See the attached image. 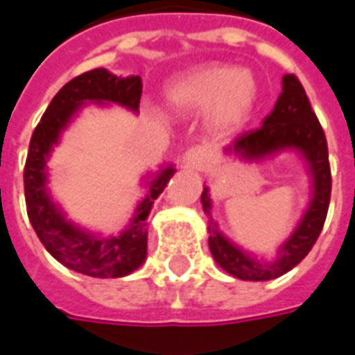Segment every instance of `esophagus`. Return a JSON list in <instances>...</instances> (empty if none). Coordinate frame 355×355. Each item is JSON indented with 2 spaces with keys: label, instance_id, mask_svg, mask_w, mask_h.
Segmentation results:
<instances>
[{
  "label": "esophagus",
  "instance_id": "esophagus-1",
  "mask_svg": "<svg viewBox=\"0 0 355 355\" xmlns=\"http://www.w3.org/2000/svg\"><path fill=\"white\" fill-rule=\"evenodd\" d=\"M212 157H214V154H212V150L209 146H191L190 150L186 152L184 162L188 167L203 171L207 165L211 164Z\"/></svg>",
  "mask_w": 355,
  "mask_h": 355
}]
</instances>
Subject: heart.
<instances>
[{
  "mask_svg": "<svg viewBox=\"0 0 355 355\" xmlns=\"http://www.w3.org/2000/svg\"><path fill=\"white\" fill-rule=\"evenodd\" d=\"M167 97L182 111H205L211 107V124L216 130H237L248 120L256 84L250 75L230 65H205L169 84Z\"/></svg>",
  "mask_w": 355,
  "mask_h": 355,
  "instance_id": "heart-1",
  "label": "heart"
}]
</instances>
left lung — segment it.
Here are the masks:
<instances>
[{"label": "left lung", "instance_id": "obj_1", "mask_svg": "<svg viewBox=\"0 0 355 355\" xmlns=\"http://www.w3.org/2000/svg\"><path fill=\"white\" fill-rule=\"evenodd\" d=\"M282 94L269 116L263 120V125L258 130L246 131L239 135L227 152L244 159H259L284 148H297L309 164L314 178V199L309 211L301 220L295 233L288 239V243L280 248V258L271 265H261L250 256L235 248L218 231L212 230L209 237L212 258L216 263L233 277L241 280H271L291 271L301 259L312 250V246L320 237L324 227L329 199H331V167H329V152L327 141L316 114L312 111L311 101L304 94L303 84L295 75H284ZM201 203L205 212L211 211L209 190L201 193Z\"/></svg>", "mask_w": 355, "mask_h": 355}]
</instances>
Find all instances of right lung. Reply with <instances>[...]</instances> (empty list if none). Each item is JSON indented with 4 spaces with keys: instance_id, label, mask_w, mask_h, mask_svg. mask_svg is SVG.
Listing matches in <instances>:
<instances>
[{
    "instance_id": "obj_1",
    "label": "right lung",
    "mask_w": 355,
    "mask_h": 355,
    "mask_svg": "<svg viewBox=\"0 0 355 355\" xmlns=\"http://www.w3.org/2000/svg\"><path fill=\"white\" fill-rule=\"evenodd\" d=\"M141 94V77L118 78L107 69L86 71L83 75L71 78L52 97L51 105L46 107L41 122L31 135L30 150L24 167V196L31 225L44 248L60 263L88 277H125L143 263L146 258L144 222L148 218L154 199L164 191L175 169L165 167L152 182L148 196L139 205L130 230H125L120 237L97 239L67 222L51 201L44 188L46 156L51 154L52 144L58 143L60 131L67 125L71 116L84 101H114L131 111H137Z\"/></svg>"
}]
</instances>
